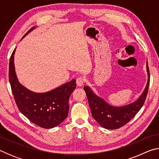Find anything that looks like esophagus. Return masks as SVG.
<instances>
[{
	"mask_svg": "<svg viewBox=\"0 0 159 159\" xmlns=\"http://www.w3.org/2000/svg\"><path fill=\"white\" fill-rule=\"evenodd\" d=\"M84 82H85V79H83V77H79L76 79V84L79 87H81L82 85H83Z\"/></svg>",
	"mask_w": 159,
	"mask_h": 159,
	"instance_id": "esophagus-1",
	"label": "esophagus"
}]
</instances>
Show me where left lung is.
Listing matches in <instances>:
<instances>
[{"mask_svg":"<svg viewBox=\"0 0 159 159\" xmlns=\"http://www.w3.org/2000/svg\"><path fill=\"white\" fill-rule=\"evenodd\" d=\"M147 71L148 80L143 93L137 100L126 105L112 106L94 93L90 87L85 86L84 90L89 102L93 117L102 127L110 130L118 129L128 123L138 114L143 106L149 90L150 74L147 61Z\"/></svg>","mask_w":159,"mask_h":159,"instance_id":"8db88e82","label":"left lung"}]
</instances>
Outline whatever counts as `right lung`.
<instances>
[{
    "mask_svg": "<svg viewBox=\"0 0 159 159\" xmlns=\"http://www.w3.org/2000/svg\"><path fill=\"white\" fill-rule=\"evenodd\" d=\"M34 29L35 26L32 27L23 38ZM15 50L10 60L9 81L19 110L29 120L40 127H56L68 116L69 99L76 88V80L72 79L48 92H33L21 85L17 79L14 64Z\"/></svg>",
    "mask_w": 159,
    "mask_h": 159,
    "instance_id": "obj_1",
    "label": "right lung"
}]
</instances>
